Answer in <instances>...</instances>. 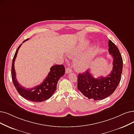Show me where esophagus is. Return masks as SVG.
<instances>
[{"label": "esophagus", "instance_id": "1", "mask_svg": "<svg viewBox=\"0 0 134 134\" xmlns=\"http://www.w3.org/2000/svg\"><path fill=\"white\" fill-rule=\"evenodd\" d=\"M71 71H72V70L70 68H66V69H65V73L66 74H69L70 72H71Z\"/></svg>", "mask_w": 134, "mask_h": 134}]
</instances>
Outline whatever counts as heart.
I'll list each match as a JSON object with an SVG mask.
<instances>
[{"label": "heart", "mask_w": 134, "mask_h": 134, "mask_svg": "<svg viewBox=\"0 0 134 134\" xmlns=\"http://www.w3.org/2000/svg\"><path fill=\"white\" fill-rule=\"evenodd\" d=\"M77 51L71 52V55H77ZM92 64V57L91 55H83L78 57L74 61V67L79 72H84L88 69Z\"/></svg>", "instance_id": "heart-1"}]
</instances>
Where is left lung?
Listing matches in <instances>:
<instances>
[{"mask_svg":"<svg viewBox=\"0 0 134 134\" xmlns=\"http://www.w3.org/2000/svg\"><path fill=\"white\" fill-rule=\"evenodd\" d=\"M108 46L109 54L113 58V66L108 76L94 79L89 70L78 75L77 88L88 99L97 100L108 97L115 91L120 81L123 66L121 55L119 49L110 40Z\"/></svg>","mask_w":134,"mask_h":134,"instance_id":"obj_1","label":"left lung"}]
</instances>
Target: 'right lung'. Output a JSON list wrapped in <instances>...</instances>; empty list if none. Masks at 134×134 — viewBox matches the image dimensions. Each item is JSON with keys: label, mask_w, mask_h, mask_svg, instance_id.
<instances>
[{"label": "right lung", "mask_w": 134, "mask_h": 134, "mask_svg": "<svg viewBox=\"0 0 134 134\" xmlns=\"http://www.w3.org/2000/svg\"><path fill=\"white\" fill-rule=\"evenodd\" d=\"M29 39L25 40L27 41ZM22 44H21L15 52L13 59L12 66V77L13 83L19 93L27 100L35 102H41L51 97L57 90L59 80L65 74V67L63 65H55L51 67L50 72L41 85L32 88H25L20 85L16 78L14 68V63L16 58L18 51Z\"/></svg>", "instance_id": "right-lung-1"}]
</instances>
